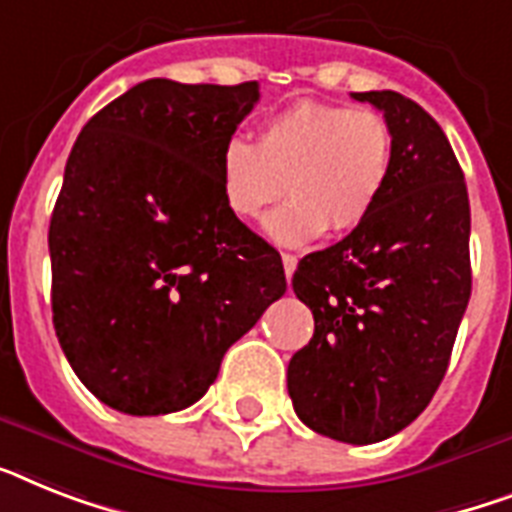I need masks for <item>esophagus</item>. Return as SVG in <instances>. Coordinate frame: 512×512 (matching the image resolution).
<instances>
[{
    "instance_id": "esophagus-1",
    "label": "esophagus",
    "mask_w": 512,
    "mask_h": 512,
    "mask_svg": "<svg viewBox=\"0 0 512 512\" xmlns=\"http://www.w3.org/2000/svg\"><path fill=\"white\" fill-rule=\"evenodd\" d=\"M281 260H284L286 278H292L294 270H297V255H289V252H284V255H281Z\"/></svg>"
}]
</instances>
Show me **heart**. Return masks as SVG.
<instances>
[{"label": "heart", "instance_id": "obj_1", "mask_svg": "<svg viewBox=\"0 0 512 512\" xmlns=\"http://www.w3.org/2000/svg\"><path fill=\"white\" fill-rule=\"evenodd\" d=\"M394 170V131L371 107L302 99L263 120L255 147L231 139L218 165L223 205L234 218L260 220L284 194L265 234L302 247L331 228L350 234L376 213Z\"/></svg>", "mask_w": 512, "mask_h": 512}]
</instances>
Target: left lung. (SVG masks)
I'll use <instances>...</instances> for the list:
<instances>
[{"label": "left lung", "instance_id": "1", "mask_svg": "<svg viewBox=\"0 0 512 512\" xmlns=\"http://www.w3.org/2000/svg\"><path fill=\"white\" fill-rule=\"evenodd\" d=\"M394 131L376 213L299 260L292 286L315 331L289 360L299 421L347 444L389 439L426 410L471 299V205L463 170L429 112L397 91H355Z\"/></svg>", "mask_w": 512, "mask_h": 512}]
</instances>
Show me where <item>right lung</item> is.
Returning <instances> with one entry per match:
<instances>
[{
  "mask_svg": "<svg viewBox=\"0 0 512 512\" xmlns=\"http://www.w3.org/2000/svg\"><path fill=\"white\" fill-rule=\"evenodd\" d=\"M260 99L239 86L136 83L70 149L49 223L52 321L83 386L165 415L286 292L281 255L223 205V147Z\"/></svg>",
  "mask_w": 512,
  "mask_h": 512,
  "instance_id": "1",
  "label": "right lung"
}]
</instances>
